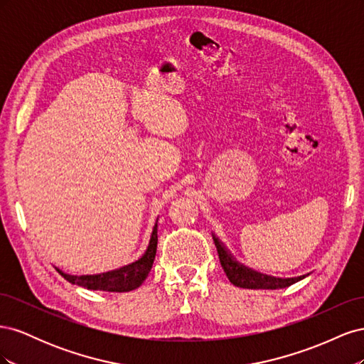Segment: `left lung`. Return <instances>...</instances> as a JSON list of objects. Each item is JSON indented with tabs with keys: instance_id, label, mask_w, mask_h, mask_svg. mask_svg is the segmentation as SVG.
Masks as SVG:
<instances>
[{
	"instance_id": "obj_1",
	"label": "left lung",
	"mask_w": 364,
	"mask_h": 364,
	"mask_svg": "<svg viewBox=\"0 0 364 364\" xmlns=\"http://www.w3.org/2000/svg\"><path fill=\"white\" fill-rule=\"evenodd\" d=\"M214 238V243L218 252V258H220V264L226 273L228 279L232 282L237 287H243V289H262V290H277V289H285L290 287L291 284L301 281L304 277L299 278H291V279H279V278H272L267 277V274H261L258 272L249 270L246 267L238 264L232 257L229 255L226 252V249L223 247V245L220 241Z\"/></svg>"
}]
</instances>
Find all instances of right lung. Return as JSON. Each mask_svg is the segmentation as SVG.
<instances>
[{
    "label": "right lung",
    "mask_w": 364,
    "mask_h": 364,
    "mask_svg": "<svg viewBox=\"0 0 364 364\" xmlns=\"http://www.w3.org/2000/svg\"><path fill=\"white\" fill-rule=\"evenodd\" d=\"M156 246H158V225L153 228V234L150 238L149 247L144 253V257L138 259L136 262L130 264L119 270L107 272L103 274H95V277H71V274H65L59 270L62 277L71 284L80 285L87 290H100V291H130L138 289L139 285L146 281L149 277V272L151 270L153 261L156 255Z\"/></svg>",
    "instance_id": "obj_1"
}]
</instances>
